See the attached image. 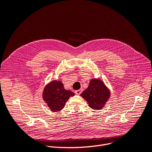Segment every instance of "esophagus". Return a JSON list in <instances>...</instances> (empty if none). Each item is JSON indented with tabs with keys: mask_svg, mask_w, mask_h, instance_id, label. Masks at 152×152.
Returning a JSON list of instances; mask_svg holds the SVG:
<instances>
[{
	"mask_svg": "<svg viewBox=\"0 0 152 152\" xmlns=\"http://www.w3.org/2000/svg\"><path fill=\"white\" fill-rule=\"evenodd\" d=\"M82 89H80V90H76L75 93L76 94L79 95L82 93Z\"/></svg>",
	"mask_w": 152,
	"mask_h": 152,
	"instance_id": "esophagus-1",
	"label": "esophagus"
}]
</instances>
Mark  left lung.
Returning <instances> with one entry per match:
<instances>
[{
    "mask_svg": "<svg viewBox=\"0 0 152 152\" xmlns=\"http://www.w3.org/2000/svg\"><path fill=\"white\" fill-rule=\"evenodd\" d=\"M88 102L92 109L100 110L110 97L109 91L104 83L99 79H91L88 87L80 94Z\"/></svg>",
    "mask_w": 152,
    "mask_h": 152,
    "instance_id": "obj_1",
    "label": "left lung"
}]
</instances>
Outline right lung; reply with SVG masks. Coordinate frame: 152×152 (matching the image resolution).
Returning <instances> with one entry per match:
<instances>
[{"label":"right lung","mask_w":152,"mask_h":152,"mask_svg":"<svg viewBox=\"0 0 152 152\" xmlns=\"http://www.w3.org/2000/svg\"><path fill=\"white\" fill-rule=\"evenodd\" d=\"M74 96V93L65 90L62 82L56 80L49 83L42 94L43 99L53 112L61 111L70 97Z\"/></svg>","instance_id":"right-lung-1"}]
</instances>
